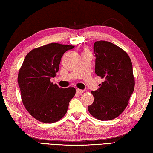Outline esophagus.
I'll list each match as a JSON object with an SVG mask.
<instances>
[{
	"label": "esophagus",
	"mask_w": 153,
	"mask_h": 153,
	"mask_svg": "<svg viewBox=\"0 0 153 153\" xmlns=\"http://www.w3.org/2000/svg\"><path fill=\"white\" fill-rule=\"evenodd\" d=\"M85 90H80V89H76V92L77 93V94H82V93L84 92Z\"/></svg>",
	"instance_id": "obj_1"
}]
</instances>
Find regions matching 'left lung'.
I'll return each mask as SVG.
<instances>
[{
    "instance_id": "obj_1",
    "label": "left lung",
    "mask_w": 153,
    "mask_h": 153,
    "mask_svg": "<svg viewBox=\"0 0 153 153\" xmlns=\"http://www.w3.org/2000/svg\"><path fill=\"white\" fill-rule=\"evenodd\" d=\"M95 73L104 79L91 93L94 102L88 109L99 120H111L122 113L135 86L131 59L123 49L107 41L94 44Z\"/></svg>"
}]
</instances>
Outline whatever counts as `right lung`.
Returning <instances> with one entry per match:
<instances>
[{
	"instance_id": "add662e5",
	"label": "right lung",
	"mask_w": 153,
	"mask_h": 153,
	"mask_svg": "<svg viewBox=\"0 0 153 153\" xmlns=\"http://www.w3.org/2000/svg\"><path fill=\"white\" fill-rule=\"evenodd\" d=\"M74 46L51 43L27 53L18 74L17 82L25 108L41 122L52 123L65 115L76 88H59L50 81L59 71L61 59Z\"/></svg>"
}]
</instances>
